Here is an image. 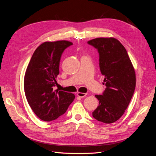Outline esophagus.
Listing matches in <instances>:
<instances>
[{
    "label": "esophagus",
    "mask_w": 156,
    "mask_h": 156,
    "mask_svg": "<svg viewBox=\"0 0 156 156\" xmlns=\"http://www.w3.org/2000/svg\"><path fill=\"white\" fill-rule=\"evenodd\" d=\"M87 94H86V93L78 92V93L77 94V96H79V97H80V98H84V97H85V96H87Z\"/></svg>",
    "instance_id": "34e87169"
}]
</instances>
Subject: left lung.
<instances>
[{
	"label": "left lung",
	"instance_id": "left-lung-1",
	"mask_svg": "<svg viewBox=\"0 0 156 156\" xmlns=\"http://www.w3.org/2000/svg\"><path fill=\"white\" fill-rule=\"evenodd\" d=\"M99 53L101 73L106 88L95 95L99 105L92 116L105 124L119 120L128 107L135 88V72L124 47L114 37H98L88 41Z\"/></svg>",
	"mask_w": 156,
	"mask_h": 156
}]
</instances>
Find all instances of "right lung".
<instances>
[{"label": "right lung", "mask_w": 156, "mask_h": 156, "mask_svg": "<svg viewBox=\"0 0 156 156\" xmlns=\"http://www.w3.org/2000/svg\"><path fill=\"white\" fill-rule=\"evenodd\" d=\"M72 45L65 40L44 42L35 50L28 65L25 96L32 110L44 121L54 120L64 114L75 99L73 94L54 90L61 55Z\"/></svg>", "instance_id": "1"}]
</instances>
